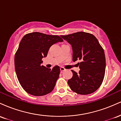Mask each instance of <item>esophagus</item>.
Wrapping results in <instances>:
<instances>
[{
  "label": "esophagus",
  "mask_w": 121,
  "mask_h": 121,
  "mask_svg": "<svg viewBox=\"0 0 121 121\" xmlns=\"http://www.w3.org/2000/svg\"><path fill=\"white\" fill-rule=\"evenodd\" d=\"M60 70H61V72H62L63 71H64V70H65V69L64 67H61L60 68Z\"/></svg>",
  "instance_id": "1"
}]
</instances>
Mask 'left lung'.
Segmentation results:
<instances>
[{
  "mask_svg": "<svg viewBox=\"0 0 121 121\" xmlns=\"http://www.w3.org/2000/svg\"><path fill=\"white\" fill-rule=\"evenodd\" d=\"M61 37L72 45L73 61H81L78 73L72 70L73 76L68 81L70 88L82 95L96 91L103 81L106 67L105 53L98 40L84 32Z\"/></svg>",
  "mask_w": 121,
  "mask_h": 121,
  "instance_id": "8db88e82",
  "label": "left lung"
}]
</instances>
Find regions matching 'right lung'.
I'll use <instances>...</instances> for the list:
<instances>
[{"label":"right lung","instance_id":"obj_1","mask_svg":"<svg viewBox=\"0 0 121 121\" xmlns=\"http://www.w3.org/2000/svg\"><path fill=\"white\" fill-rule=\"evenodd\" d=\"M62 41L59 36L37 32L22 38L15 56V68L21 86L28 93L41 96L53 90L60 69L58 65L47 68L42 65V59L47 56L52 45Z\"/></svg>","mask_w":121,"mask_h":121}]
</instances>
